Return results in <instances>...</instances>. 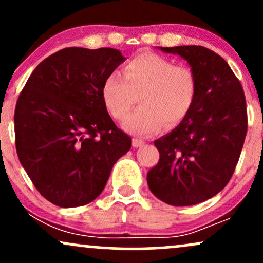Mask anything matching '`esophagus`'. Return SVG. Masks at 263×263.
I'll return each instance as SVG.
<instances>
[{
    "mask_svg": "<svg viewBox=\"0 0 263 263\" xmlns=\"http://www.w3.org/2000/svg\"><path fill=\"white\" fill-rule=\"evenodd\" d=\"M143 144H144V142L142 140H137V138H134V140H132V146L136 147V148L143 146Z\"/></svg>",
    "mask_w": 263,
    "mask_h": 263,
    "instance_id": "1",
    "label": "esophagus"
}]
</instances>
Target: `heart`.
Wrapping results in <instances>:
<instances>
[{"mask_svg": "<svg viewBox=\"0 0 263 263\" xmlns=\"http://www.w3.org/2000/svg\"><path fill=\"white\" fill-rule=\"evenodd\" d=\"M197 78L192 69L174 65L155 53H142L123 68V78L110 74L104 80L101 98L107 112L121 120L135 105L141 107L126 117L123 129L132 135L151 136L165 125H179L197 98Z\"/></svg>", "mask_w": 263, "mask_h": 263, "instance_id": "1", "label": "heart"}]
</instances>
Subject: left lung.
<instances>
[{"mask_svg": "<svg viewBox=\"0 0 263 263\" xmlns=\"http://www.w3.org/2000/svg\"><path fill=\"white\" fill-rule=\"evenodd\" d=\"M157 48L185 60L198 89L185 119L155 141L159 162L147 183L163 203L189 206L221 192L234 173L247 132L245 93L228 63L213 50L201 45Z\"/></svg>", "mask_w": 263, "mask_h": 263, "instance_id": "obj_1", "label": "left lung"}]
</instances>
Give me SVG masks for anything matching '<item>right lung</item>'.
Segmentation results:
<instances>
[{"label": "right lung", "mask_w": 263, "mask_h": 263, "mask_svg": "<svg viewBox=\"0 0 263 263\" xmlns=\"http://www.w3.org/2000/svg\"><path fill=\"white\" fill-rule=\"evenodd\" d=\"M127 58L112 48H65L27 80L14 111L16 149L35 188L50 203L75 208L104 190L132 140L108 115L104 80Z\"/></svg>", "instance_id": "right-lung-1"}]
</instances>
